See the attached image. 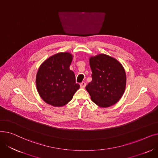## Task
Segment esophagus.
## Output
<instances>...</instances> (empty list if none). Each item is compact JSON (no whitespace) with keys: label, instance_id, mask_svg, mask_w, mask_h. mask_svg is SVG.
<instances>
[{"label":"esophagus","instance_id":"1","mask_svg":"<svg viewBox=\"0 0 158 158\" xmlns=\"http://www.w3.org/2000/svg\"><path fill=\"white\" fill-rule=\"evenodd\" d=\"M86 82H82L80 84V86L82 88H85L86 87Z\"/></svg>","mask_w":158,"mask_h":158}]
</instances>
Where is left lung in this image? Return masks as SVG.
<instances>
[{
    "mask_svg": "<svg viewBox=\"0 0 158 158\" xmlns=\"http://www.w3.org/2000/svg\"><path fill=\"white\" fill-rule=\"evenodd\" d=\"M92 81L86 86L97 105L107 107L117 103L123 95L126 75L123 66L114 58L98 54L89 58Z\"/></svg>",
    "mask_w": 158,
    "mask_h": 158,
    "instance_id": "8db88e82",
    "label": "left lung"
}]
</instances>
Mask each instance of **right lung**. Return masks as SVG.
Listing matches in <instances>:
<instances>
[{"label":"right lung","instance_id":"add662e5","mask_svg":"<svg viewBox=\"0 0 158 158\" xmlns=\"http://www.w3.org/2000/svg\"><path fill=\"white\" fill-rule=\"evenodd\" d=\"M73 59L69 52H61L50 57L38 70L36 84L38 92L47 104L63 106L70 102L79 88L76 76L70 70Z\"/></svg>","mask_w":158,"mask_h":158}]
</instances>
